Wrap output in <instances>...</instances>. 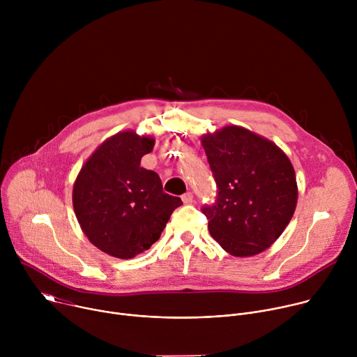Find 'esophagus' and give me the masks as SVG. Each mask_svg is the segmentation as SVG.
Listing matches in <instances>:
<instances>
[{
    "label": "esophagus",
    "instance_id": "obj_1",
    "mask_svg": "<svg viewBox=\"0 0 357 357\" xmlns=\"http://www.w3.org/2000/svg\"><path fill=\"white\" fill-rule=\"evenodd\" d=\"M192 200H193L192 192H186L182 195V202L185 203V205H189V203H192Z\"/></svg>",
    "mask_w": 357,
    "mask_h": 357
}]
</instances>
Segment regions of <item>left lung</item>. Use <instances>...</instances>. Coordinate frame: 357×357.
Masks as SVG:
<instances>
[{
	"label": "left lung",
	"mask_w": 357,
	"mask_h": 357,
	"mask_svg": "<svg viewBox=\"0 0 357 357\" xmlns=\"http://www.w3.org/2000/svg\"><path fill=\"white\" fill-rule=\"evenodd\" d=\"M202 145L218 186L216 200L202 208L209 231L231 256H256L294 216V167L274 142L238 126L203 135Z\"/></svg>",
	"instance_id": "left-lung-1"
}]
</instances>
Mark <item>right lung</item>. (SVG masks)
Wrapping results in <instances>:
<instances>
[{
  "mask_svg": "<svg viewBox=\"0 0 357 357\" xmlns=\"http://www.w3.org/2000/svg\"><path fill=\"white\" fill-rule=\"evenodd\" d=\"M154 138L119 132L101 144L82 167L73 185V209L87 238L117 259L148 250L165 229L181 197L162 190L157 172L141 158Z\"/></svg>",
  "mask_w": 357,
  "mask_h": 357,
  "instance_id": "add662e5",
  "label": "right lung"
}]
</instances>
